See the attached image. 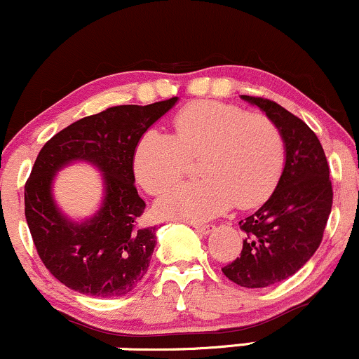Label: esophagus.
<instances>
[{"label": "esophagus", "instance_id": "1", "mask_svg": "<svg viewBox=\"0 0 359 359\" xmlns=\"http://www.w3.org/2000/svg\"><path fill=\"white\" fill-rule=\"evenodd\" d=\"M193 229H195L200 235H208L210 231L215 229V226L213 225H200V223H195V225H193Z\"/></svg>", "mask_w": 359, "mask_h": 359}]
</instances>
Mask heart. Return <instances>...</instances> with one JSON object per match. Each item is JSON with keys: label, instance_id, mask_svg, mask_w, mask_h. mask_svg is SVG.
I'll return each mask as SVG.
<instances>
[{"label": "heart", "instance_id": "obj_1", "mask_svg": "<svg viewBox=\"0 0 359 359\" xmlns=\"http://www.w3.org/2000/svg\"><path fill=\"white\" fill-rule=\"evenodd\" d=\"M172 134L147 129L139 137L133 170L141 187L159 195L198 158L203 180L180 183L156 205L164 218L205 222L230 210L264 203L279 183L285 163L280 129L267 116L233 104L201 100L172 119Z\"/></svg>", "mask_w": 359, "mask_h": 359}]
</instances>
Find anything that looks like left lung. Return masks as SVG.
I'll use <instances>...</instances> for the list:
<instances>
[{
	"label": "left lung",
	"instance_id": "8db88e82",
	"mask_svg": "<svg viewBox=\"0 0 359 359\" xmlns=\"http://www.w3.org/2000/svg\"><path fill=\"white\" fill-rule=\"evenodd\" d=\"M240 97L276 122L285 142L279 183L255 213L240 220L247 235L242 254L222 269L235 284L259 289L289 279L314 255L331 213L332 187L321 142L304 121L269 99Z\"/></svg>",
	"mask_w": 359,
	"mask_h": 359
}]
</instances>
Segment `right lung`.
I'll return each mask as SVG.
<instances>
[{
    "label": "right lung",
    "mask_w": 359,
    "mask_h": 359,
    "mask_svg": "<svg viewBox=\"0 0 359 359\" xmlns=\"http://www.w3.org/2000/svg\"><path fill=\"white\" fill-rule=\"evenodd\" d=\"M178 102L116 105L83 117L50 139L25 184V217L36 252L63 285L94 297H119L141 282L156 245V226H139L146 203L134 187L139 137ZM87 162L103 176V201L92 217L72 221L53 196L56 172Z\"/></svg>",
    "instance_id": "add662e5"
}]
</instances>
